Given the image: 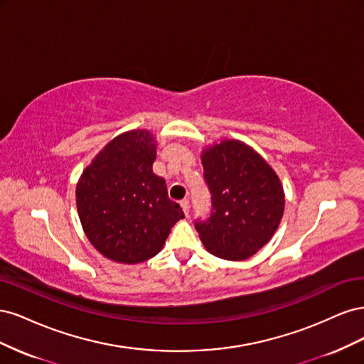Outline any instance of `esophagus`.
I'll use <instances>...</instances> for the list:
<instances>
[{
    "label": "esophagus",
    "mask_w": 364,
    "mask_h": 364,
    "mask_svg": "<svg viewBox=\"0 0 364 364\" xmlns=\"http://www.w3.org/2000/svg\"><path fill=\"white\" fill-rule=\"evenodd\" d=\"M181 206H182V209H183L185 215H188V214H190V202H188V199L181 200Z\"/></svg>",
    "instance_id": "obj_1"
}]
</instances>
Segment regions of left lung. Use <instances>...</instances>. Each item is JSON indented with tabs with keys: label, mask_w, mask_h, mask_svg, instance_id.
Listing matches in <instances>:
<instances>
[{
	"label": "left lung",
	"mask_w": 364,
	"mask_h": 364,
	"mask_svg": "<svg viewBox=\"0 0 364 364\" xmlns=\"http://www.w3.org/2000/svg\"><path fill=\"white\" fill-rule=\"evenodd\" d=\"M202 164L213 200L211 217L196 223L202 243L222 259H247L269 243L284 215L278 174L240 139L205 147Z\"/></svg>",
	"instance_id": "1"
}]
</instances>
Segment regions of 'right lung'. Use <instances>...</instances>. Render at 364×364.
Listing matches in <instances>:
<instances>
[{"mask_svg": "<svg viewBox=\"0 0 364 364\" xmlns=\"http://www.w3.org/2000/svg\"><path fill=\"white\" fill-rule=\"evenodd\" d=\"M156 138L123 132L97 153L75 186V205L91 245L107 259L138 264L159 253L183 218L167 185L153 173Z\"/></svg>", "mask_w": 364, "mask_h": 364, "instance_id": "add662e5", "label": "right lung"}]
</instances>
